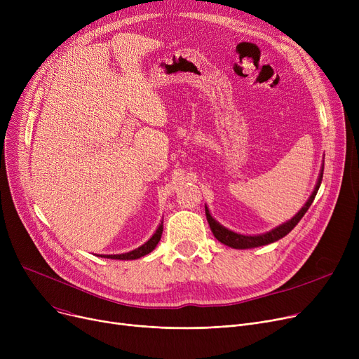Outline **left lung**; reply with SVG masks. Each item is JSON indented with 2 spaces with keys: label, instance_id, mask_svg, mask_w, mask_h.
<instances>
[{
  "label": "left lung",
  "instance_id": "8db88e82",
  "mask_svg": "<svg viewBox=\"0 0 359 359\" xmlns=\"http://www.w3.org/2000/svg\"><path fill=\"white\" fill-rule=\"evenodd\" d=\"M322 179H323V168H322V172H320V175H318V180H317V184L314 187L311 196L309 198V201L306 202V205L303 206V208H301L290 221H287V222H284L282 225H279V227L271 230L269 233L257 234V236H244V234L234 233V231H231L229 229L222 227L219 222H217L211 217L208 208H205L206 219H208L211 231L215 236V238L218 241H221L222 244H225V246L233 248V249H253V248H259V246H266V244H271L273 241H278L282 237H285L295 227V225L299 222V219L304 217V214L309 211L310 205L313 203V201H314V198L317 195V191H318V187H320V183H322Z\"/></svg>",
  "mask_w": 359,
  "mask_h": 359
}]
</instances>
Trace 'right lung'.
Masks as SVG:
<instances>
[{"label": "right lung", "mask_w": 359, "mask_h": 359, "mask_svg": "<svg viewBox=\"0 0 359 359\" xmlns=\"http://www.w3.org/2000/svg\"><path fill=\"white\" fill-rule=\"evenodd\" d=\"M161 234H163V221L161 224L158 225V229L156 230V233L153 234V237H151L147 243H144L142 246H140L138 249L132 250V252H128V253H122V255H100L102 257H107V259H118V260H134V259H140L148 253L153 252L156 249V246L158 244L160 238H161Z\"/></svg>", "instance_id": "obj_1"}]
</instances>
